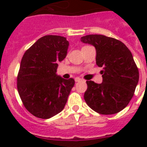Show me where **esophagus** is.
<instances>
[{"instance_id": "esophagus-1", "label": "esophagus", "mask_w": 147, "mask_h": 147, "mask_svg": "<svg viewBox=\"0 0 147 147\" xmlns=\"http://www.w3.org/2000/svg\"><path fill=\"white\" fill-rule=\"evenodd\" d=\"M75 81H76V82H82V79L80 78H75Z\"/></svg>"}]
</instances>
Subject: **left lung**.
<instances>
[{"mask_svg":"<svg viewBox=\"0 0 147 147\" xmlns=\"http://www.w3.org/2000/svg\"><path fill=\"white\" fill-rule=\"evenodd\" d=\"M81 41L95 47L96 64L103 68L102 83L86 82L85 102L100 114L118 113L127 106L139 81L132 53L121 41L104 35L85 36Z\"/></svg>","mask_w":147,"mask_h":147,"instance_id":"left-lung-1","label":"left lung"}]
</instances>
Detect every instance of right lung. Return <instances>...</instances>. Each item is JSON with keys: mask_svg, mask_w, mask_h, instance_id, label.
<instances>
[{"mask_svg": "<svg viewBox=\"0 0 147 147\" xmlns=\"http://www.w3.org/2000/svg\"><path fill=\"white\" fill-rule=\"evenodd\" d=\"M69 42L61 36H42L25 52L17 75V90L24 107L33 116L49 119L64 108L73 78L56 75L58 62L67 55Z\"/></svg>", "mask_w": 147, "mask_h": 147, "instance_id": "add662e5", "label": "right lung"}]
</instances>
